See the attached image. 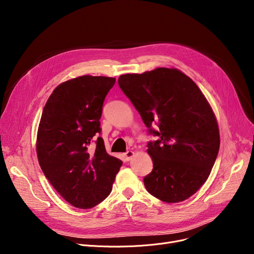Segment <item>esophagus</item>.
Wrapping results in <instances>:
<instances>
[{
  "instance_id": "34e87169",
  "label": "esophagus",
  "mask_w": 254,
  "mask_h": 254,
  "mask_svg": "<svg viewBox=\"0 0 254 254\" xmlns=\"http://www.w3.org/2000/svg\"><path fill=\"white\" fill-rule=\"evenodd\" d=\"M134 151H131V150H127L126 153H124V156H125V159L126 161H129V159H131V157L134 156Z\"/></svg>"
}]
</instances>
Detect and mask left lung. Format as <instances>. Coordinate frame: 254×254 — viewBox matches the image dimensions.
<instances>
[{
	"instance_id": "obj_1",
	"label": "left lung",
	"mask_w": 254,
	"mask_h": 254,
	"mask_svg": "<svg viewBox=\"0 0 254 254\" xmlns=\"http://www.w3.org/2000/svg\"><path fill=\"white\" fill-rule=\"evenodd\" d=\"M118 84L149 134L158 137L147 144L153 169L144 177L146 190L166 203L185 201L206 182L219 150L217 120L207 99L177 69L125 74Z\"/></svg>"
}]
</instances>
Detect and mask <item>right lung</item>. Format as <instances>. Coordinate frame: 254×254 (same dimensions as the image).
<instances>
[{
    "label": "right lung",
    "mask_w": 254,
    "mask_h": 254,
    "mask_svg": "<svg viewBox=\"0 0 254 254\" xmlns=\"http://www.w3.org/2000/svg\"><path fill=\"white\" fill-rule=\"evenodd\" d=\"M114 83L115 78L90 75L63 82L50 95L40 119L36 143L40 167L76 208L89 209L104 201L123 165L107 153L98 137L103 103Z\"/></svg>",
    "instance_id": "right-lung-1"
}]
</instances>
